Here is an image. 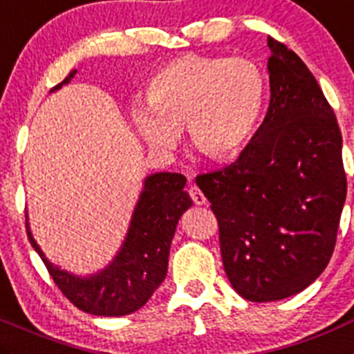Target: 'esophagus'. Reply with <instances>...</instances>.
Here are the masks:
<instances>
[{"label":"esophagus","instance_id":"esophagus-1","mask_svg":"<svg viewBox=\"0 0 354 354\" xmlns=\"http://www.w3.org/2000/svg\"><path fill=\"white\" fill-rule=\"evenodd\" d=\"M189 196L193 198V201L196 205H205V203H207V198H205V194L201 193V191L198 189L196 186H191L189 187Z\"/></svg>","mask_w":354,"mask_h":354}]
</instances>
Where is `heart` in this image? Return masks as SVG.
Here are the masks:
<instances>
[{"mask_svg": "<svg viewBox=\"0 0 354 354\" xmlns=\"http://www.w3.org/2000/svg\"><path fill=\"white\" fill-rule=\"evenodd\" d=\"M266 97L268 80L255 60L187 53L151 76L147 111L133 109V121L151 146L171 147L186 127L194 153L230 161L255 136Z\"/></svg>", "mask_w": 354, "mask_h": 354, "instance_id": "b5f03b06", "label": "heart"}]
</instances>
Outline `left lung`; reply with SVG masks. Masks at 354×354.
I'll use <instances>...</instances> for the list:
<instances>
[{
    "label": "left lung",
    "instance_id": "left-lung-1",
    "mask_svg": "<svg viewBox=\"0 0 354 354\" xmlns=\"http://www.w3.org/2000/svg\"><path fill=\"white\" fill-rule=\"evenodd\" d=\"M268 46L264 121L233 165L196 177L225 274L252 302L290 297L322 274L348 191L334 109L297 53L271 36Z\"/></svg>",
    "mask_w": 354,
    "mask_h": 354
}]
</instances>
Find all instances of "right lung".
I'll use <instances>...</instances> for the list:
<instances>
[{"label":"right lung","mask_w":354,"mask_h":354,"mask_svg":"<svg viewBox=\"0 0 354 354\" xmlns=\"http://www.w3.org/2000/svg\"><path fill=\"white\" fill-rule=\"evenodd\" d=\"M74 74L76 71H71L52 92L69 83ZM184 186L186 177L183 174L161 171L149 175L123 247L106 269L88 278H80L53 266L32 238L29 222H26L28 238L45 262L52 280L76 308L95 316L130 315L149 301L167 276L175 227L180 215L193 205Z\"/></svg>","instance_id":"obj_1"}]
</instances>
